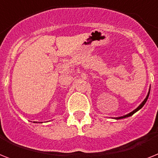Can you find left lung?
Returning <instances> with one entry per match:
<instances>
[{"mask_svg":"<svg viewBox=\"0 0 158 158\" xmlns=\"http://www.w3.org/2000/svg\"><path fill=\"white\" fill-rule=\"evenodd\" d=\"M149 92H150V89H149V91H148V94H147V97H145V99H144L143 101H142V103L140 104V105H139V106H138V107H137L136 109H135V110H133V111H131V112L129 113V114H127L123 115V116H121V117H117V118H114V119H122V118H128V117H130V116H131V115L134 114L135 113H136L137 111H138V110H140V109H141L142 107H143V106H144V104L146 103V101H147V100H148V96H149Z\"/></svg>","mask_w":158,"mask_h":158,"instance_id":"8db88e82","label":"left lung"}]
</instances>
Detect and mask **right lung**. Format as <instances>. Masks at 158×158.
Listing matches in <instances>:
<instances>
[{"label": "right lung", "instance_id": "add662e5", "mask_svg": "<svg viewBox=\"0 0 158 158\" xmlns=\"http://www.w3.org/2000/svg\"><path fill=\"white\" fill-rule=\"evenodd\" d=\"M34 123H35V122H34ZM36 123H37V122H36Z\"/></svg>", "mask_w": 158, "mask_h": 158}]
</instances>
